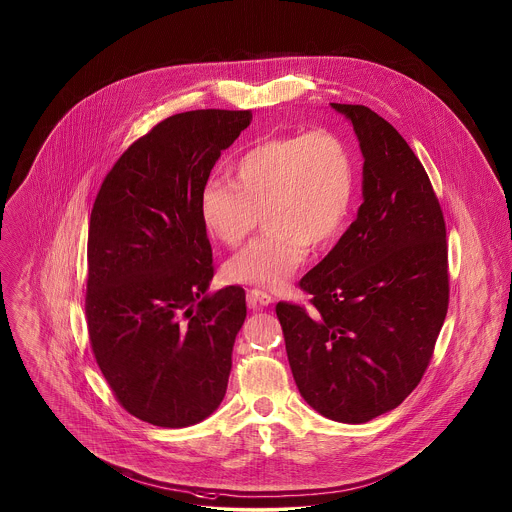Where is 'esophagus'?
I'll use <instances>...</instances> for the list:
<instances>
[{"label": "esophagus", "mask_w": 512, "mask_h": 512, "mask_svg": "<svg viewBox=\"0 0 512 512\" xmlns=\"http://www.w3.org/2000/svg\"><path fill=\"white\" fill-rule=\"evenodd\" d=\"M272 301H274V297L270 293L264 292V290L254 288V290L248 292V305L250 307H268Z\"/></svg>", "instance_id": "obj_1"}]
</instances>
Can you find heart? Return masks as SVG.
<instances>
[{"mask_svg": "<svg viewBox=\"0 0 512 512\" xmlns=\"http://www.w3.org/2000/svg\"><path fill=\"white\" fill-rule=\"evenodd\" d=\"M234 183L211 177L199 195L207 230L238 248L268 232L226 266L228 282L282 288L313 248L329 246L345 228L355 197V169L343 138L331 130L292 132L248 147L232 165Z\"/></svg>", "mask_w": 512, "mask_h": 512, "instance_id": "heart-1", "label": "heart"}]
</instances>
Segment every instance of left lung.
<instances>
[{"label":"left lung","mask_w":512,"mask_h":512,"mask_svg":"<svg viewBox=\"0 0 512 512\" xmlns=\"http://www.w3.org/2000/svg\"><path fill=\"white\" fill-rule=\"evenodd\" d=\"M345 114L365 157L363 205L299 288L311 307L280 301L293 380L321 416L365 424L418 386L447 303L445 220L430 177L392 124L361 104Z\"/></svg>","instance_id":"1"}]
</instances>
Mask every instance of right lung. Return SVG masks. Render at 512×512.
<instances>
[{"instance_id":"1","label":"right lung","mask_w":512,"mask_h":512,"mask_svg":"<svg viewBox=\"0 0 512 512\" xmlns=\"http://www.w3.org/2000/svg\"><path fill=\"white\" fill-rule=\"evenodd\" d=\"M250 110L169 116L128 147L96 195L88 228L90 347L126 412L159 428L219 408L246 293H209L213 250L199 195Z\"/></svg>"}]
</instances>
